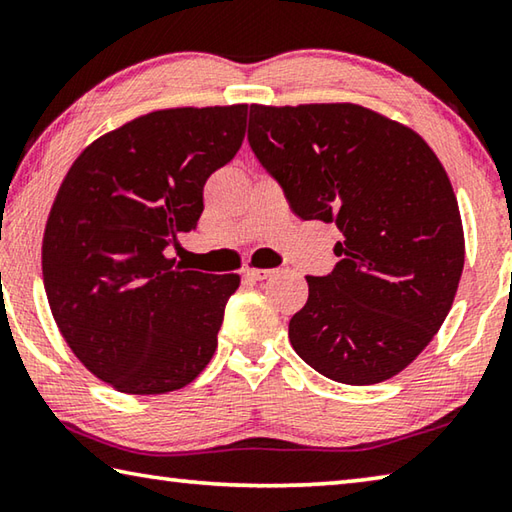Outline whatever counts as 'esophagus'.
<instances>
[{
	"mask_svg": "<svg viewBox=\"0 0 512 512\" xmlns=\"http://www.w3.org/2000/svg\"><path fill=\"white\" fill-rule=\"evenodd\" d=\"M273 271L271 268H246V277H250V280H266V277H271Z\"/></svg>",
	"mask_w": 512,
	"mask_h": 512,
	"instance_id": "34e87169",
	"label": "esophagus"
}]
</instances>
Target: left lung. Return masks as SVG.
I'll use <instances>...</instances> for the list:
<instances>
[{
	"mask_svg": "<svg viewBox=\"0 0 512 512\" xmlns=\"http://www.w3.org/2000/svg\"><path fill=\"white\" fill-rule=\"evenodd\" d=\"M248 142L293 214L343 235L334 271L307 275L293 350L341 384L395 377L445 323L463 273L461 212L438 155L357 103H253Z\"/></svg>",
	"mask_w": 512,
	"mask_h": 512,
	"instance_id": "8db88e82",
	"label": "left lung"
}]
</instances>
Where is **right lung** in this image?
<instances>
[{
    "instance_id": "obj_1",
    "label": "right lung",
    "mask_w": 512,
    "mask_h": 512,
    "mask_svg": "<svg viewBox=\"0 0 512 512\" xmlns=\"http://www.w3.org/2000/svg\"><path fill=\"white\" fill-rule=\"evenodd\" d=\"M246 115L235 103L135 117L85 146L58 189L42 239L51 314L76 359L121 393L178 391L214 357L239 275L187 271L164 250L196 228Z\"/></svg>"
}]
</instances>
